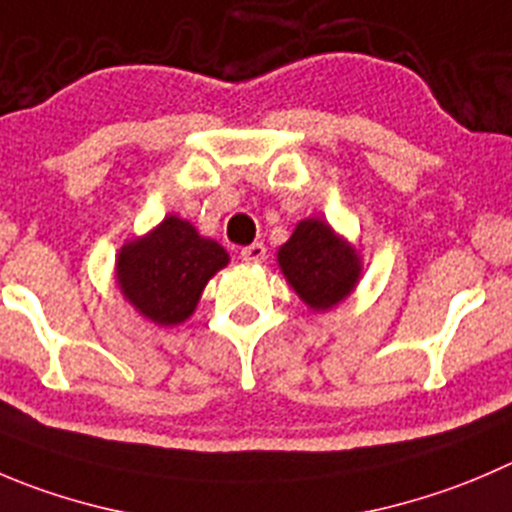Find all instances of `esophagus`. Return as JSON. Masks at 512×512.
<instances>
[{"label":"esophagus","mask_w":512,"mask_h":512,"mask_svg":"<svg viewBox=\"0 0 512 512\" xmlns=\"http://www.w3.org/2000/svg\"><path fill=\"white\" fill-rule=\"evenodd\" d=\"M241 259L246 264H261L266 259V246L264 243H251V246L241 248Z\"/></svg>","instance_id":"obj_1"}]
</instances>
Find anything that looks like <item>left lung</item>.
I'll return each instance as SVG.
<instances>
[{
  "mask_svg": "<svg viewBox=\"0 0 512 512\" xmlns=\"http://www.w3.org/2000/svg\"><path fill=\"white\" fill-rule=\"evenodd\" d=\"M286 284L311 311L342 304L362 279V256L352 241L321 218H304L276 251Z\"/></svg>",
  "mask_w": 512,
  "mask_h": 512,
  "instance_id": "8db88e82",
  "label": "left lung"
}]
</instances>
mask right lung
<instances>
[{
	"instance_id": "right-lung-1",
	"label": "right lung",
	"mask_w": 512,
	"mask_h": 512,
	"mask_svg": "<svg viewBox=\"0 0 512 512\" xmlns=\"http://www.w3.org/2000/svg\"><path fill=\"white\" fill-rule=\"evenodd\" d=\"M228 253L191 221L165 216L145 236L128 238L115 256V284L143 319L183 324L196 311L208 281L228 266Z\"/></svg>"
}]
</instances>
